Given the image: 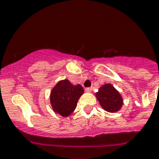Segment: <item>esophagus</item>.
Masks as SVG:
<instances>
[{
	"label": "esophagus",
	"mask_w": 159,
	"mask_h": 159,
	"mask_svg": "<svg viewBox=\"0 0 159 159\" xmlns=\"http://www.w3.org/2000/svg\"><path fill=\"white\" fill-rule=\"evenodd\" d=\"M93 90V87H91V88H86V89H85V92H86V93H91Z\"/></svg>",
	"instance_id": "34e87169"
}]
</instances>
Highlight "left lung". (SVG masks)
Wrapping results in <instances>:
<instances>
[{
    "instance_id": "8db88e82",
    "label": "left lung",
    "mask_w": 159,
    "mask_h": 159,
    "mask_svg": "<svg viewBox=\"0 0 159 159\" xmlns=\"http://www.w3.org/2000/svg\"><path fill=\"white\" fill-rule=\"evenodd\" d=\"M96 97L102 108L110 113L118 112L122 107V96L110 83L103 84L99 89L96 93Z\"/></svg>"
}]
</instances>
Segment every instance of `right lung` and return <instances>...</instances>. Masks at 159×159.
Returning <instances> with one entry per match:
<instances>
[{
    "instance_id": "1",
    "label": "right lung",
    "mask_w": 159,
    "mask_h": 159,
    "mask_svg": "<svg viewBox=\"0 0 159 159\" xmlns=\"http://www.w3.org/2000/svg\"><path fill=\"white\" fill-rule=\"evenodd\" d=\"M84 93L81 84H71L67 79L61 80L52 89L50 103L55 113L68 117L76 108L79 98Z\"/></svg>"
}]
</instances>
